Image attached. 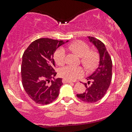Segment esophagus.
Here are the masks:
<instances>
[{
	"mask_svg": "<svg viewBox=\"0 0 132 132\" xmlns=\"http://www.w3.org/2000/svg\"><path fill=\"white\" fill-rule=\"evenodd\" d=\"M62 82H63V83H71V82H73L72 81H69V80H67L64 79H63V80H62Z\"/></svg>",
	"mask_w": 132,
	"mask_h": 132,
	"instance_id": "obj_1",
	"label": "esophagus"
}]
</instances>
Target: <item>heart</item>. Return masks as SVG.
<instances>
[{
	"instance_id": "obj_1",
	"label": "heart",
	"mask_w": 132,
	"mask_h": 132,
	"mask_svg": "<svg viewBox=\"0 0 132 132\" xmlns=\"http://www.w3.org/2000/svg\"><path fill=\"white\" fill-rule=\"evenodd\" d=\"M69 48L81 57V63L87 70L94 69L98 63V55L94 51H90L88 45L85 42L79 41L69 46ZM66 51L61 46L55 51L54 59L57 64L62 65L66 61ZM85 71L82 67H75L70 65L64 66L59 69V74L62 77L69 81H74L84 75Z\"/></svg>"
}]
</instances>
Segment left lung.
I'll use <instances>...</instances> for the list:
<instances>
[{"label": "left lung", "mask_w": 132, "mask_h": 132, "mask_svg": "<svg viewBox=\"0 0 132 132\" xmlns=\"http://www.w3.org/2000/svg\"><path fill=\"white\" fill-rule=\"evenodd\" d=\"M88 38L98 50L100 61L95 70L87 78V83H84L86 92L77 94V97L84 102L93 103L104 97L110 86L112 76V62L103 42L93 37H88Z\"/></svg>", "instance_id": "8db88e82"}]
</instances>
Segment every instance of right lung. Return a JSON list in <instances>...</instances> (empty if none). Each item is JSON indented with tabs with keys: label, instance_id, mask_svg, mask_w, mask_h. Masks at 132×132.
<instances>
[{
	"label": "right lung",
	"instance_id": "right-lung-1",
	"mask_svg": "<svg viewBox=\"0 0 132 132\" xmlns=\"http://www.w3.org/2000/svg\"><path fill=\"white\" fill-rule=\"evenodd\" d=\"M63 44V41L39 38L24 51L21 67L22 84L29 97L37 104H50L59 95L63 83L61 78L54 79L56 72L53 57ZM52 78L54 80L51 81Z\"/></svg>",
	"mask_w": 132,
	"mask_h": 132
}]
</instances>
